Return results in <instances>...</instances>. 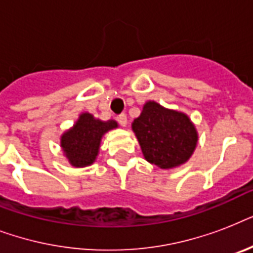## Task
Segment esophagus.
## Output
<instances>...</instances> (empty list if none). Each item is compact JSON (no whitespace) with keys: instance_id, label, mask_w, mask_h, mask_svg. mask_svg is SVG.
Masks as SVG:
<instances>
[{"instance_id":"obj_1","label":"esophagus","mask_w":253,"mask_h":253,"mask_svg":"<svg viewBox=\"0 0 253 253\" xmlns=\"http://www.w3.org/2000/svg\"><path fill=\"white\" fill-rule=\"evenodd\" d=\"M117 121H118V123L121 125V126H126L127 125V115L126 114H119L118 118H117Z\"/></svg>"}]
</instances>
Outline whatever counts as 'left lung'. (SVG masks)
Wrapping results in <instances>:
<instances>
[{"label": "left lung", "instance_id": "8db88e82", "mask_svg": "<svg viewBox=\"0 0 253 253\" xmlns=\"http://www.w3.org/2000/svg\"><path fill=\"white\" fill-rule=\"evenodd\" d=\"M132 130L148 163L169 169L188 162L197 146V131L188 115L148 101Z\"/></svg>", "mask_w": 253, "mask_h": 253}]
</instances>
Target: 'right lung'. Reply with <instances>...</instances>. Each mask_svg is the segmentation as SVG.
<instances>
[{
	"mask_svg": "<svg viewBox=\"0 0 253 253\" xmlns=\"http://www.w3.org/2000/svg\"><path fill=\"white\" fill-rule=\"evenodd\" d=\"M115 127V121L102 122L87 113L81 114L73 128L61 136V147L69 163L73 167L90 166L98 154L102 135Z\"/></svg>",
	"mask_w": 253,
	"mask_h": 253,
	"instance_id": "1",
	"label": "right lung"
}]
</instances>
